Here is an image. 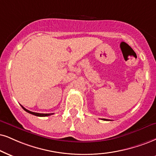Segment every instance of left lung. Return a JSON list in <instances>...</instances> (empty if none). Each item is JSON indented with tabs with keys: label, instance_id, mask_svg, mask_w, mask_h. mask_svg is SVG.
Wrapping results in <instances>:
<instances>
[{
	"label": "left lung",
	"instance_id": "left-lung-1",
	"mask_svg": "<svg viewBox=\"0 0 156 156\" xmlns=\"http://www.w3.org/2000/svg\"><path fill=\"white\" fill-rule=\"evenodd\" d=\"M103 120H104V121H109V120H108V119H103Z\"/></svg>",
	"mask_w": 156,
	"mask_h": 156
}]
</instances>
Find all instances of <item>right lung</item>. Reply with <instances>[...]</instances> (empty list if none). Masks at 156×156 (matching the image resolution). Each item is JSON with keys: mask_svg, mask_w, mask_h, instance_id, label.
<instances>
[{"mask_svg": "<svg viewBox=\"0 0 156 156\" xmlns=\"http://www.w3.org/2000/svg\"><path fill=\"white\" fill-rule=\"evenodd\" d=\"M22 108L24 109L25 111H27V112L29 113H31L32 115H34V116H51V115L53 114V113H35V112H32V111L27 110V109H26L25 108H24L22 105Z\"/></svg>", "mask_w": 156, "mask_h": 156, "instance_id": "add662e5", "label": "right lung"}]
</instances>
